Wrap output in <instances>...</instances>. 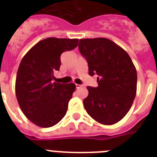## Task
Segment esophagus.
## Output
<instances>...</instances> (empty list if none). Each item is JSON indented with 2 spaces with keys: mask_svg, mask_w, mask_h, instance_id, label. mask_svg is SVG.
<instances>
[{
  "mask_svg": "<svg viewBox=\"0 0 157 157\" xmlns=\"http://www.w3.org/2000/svg\"><path fill=\"white\" fill-rule=\"evenodd\" d=\"M75 86H76V88H77V89H79V88H81V87H82L83 86L82 85H79V84H75Z\"/></svg>",
  "mask_w": 157,
  "mask_h": 157,
  "instance_id": "obj_1",
  "label": "esophagus"
}]
</instances>
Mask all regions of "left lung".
<instances>
[{
	"label": "left lung",
	"instance_id": "8db88e82",
	"mask_svg": "<svg viewBox=\"0 0 157 157\" xmlns=\"http://www.w3.org/2000/svg\"><path fill=\"white\" fill-rule=\"evenodd\" d=\"M78 49L88 63L89 75L98 76V86H87L84 108L98 123L115 124L127 115L135 98V67L128 53L108 38L80 39Z\"/></svg>",
	"mask_w": 157,
	"mask_h": 157
}]
</instances>
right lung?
Instances as JSON below:
<instances>
[{
    "label": "right lung",
    "mask_w": 157,
    "mask_h": 157,
    "mask_svg": "<svg viewBox=\"0 0 157 157\" xmlns=\"http://www.w3.org/2000/svg\"><path fill=\"white\" fill-rule=\"evenodd\" d=\"M78 39L48 37L37 42L22 59L16 80V95L23 114L35 125L50 127L66 115L75 90L74 83L52 82L60 56L78 46Z\"/></svg>",
    "instance_id": "1"
}]
</instances>
